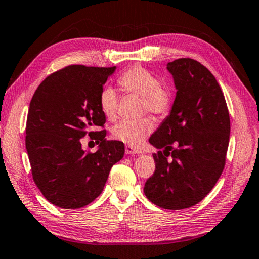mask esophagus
<instances>
[{
    "mask_svg": "<svg viewBox=\"0 0 259 259\" xmlns=\"http://www.w3.org/2000/svg\"><path fill=\"white\" fill-rule=\"evenodd\" d=\"M125 153L126 154H141L142 151L138 150V149H135V147L130 146V145H126L125 146Z\"/></svg>",
    "mask_w": 259,
    "mask_h": 259,
    "instance_id": "obj_1",
    "label": "esophagus"
}]
</instances>
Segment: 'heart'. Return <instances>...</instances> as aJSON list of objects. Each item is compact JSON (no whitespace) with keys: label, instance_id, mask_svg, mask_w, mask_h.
I'll list each match as a JSON object with an SVG mask.
<instances>
[{"label":"heart","instance_id":"1","mask_svg":"<svg viewBox=\"0 0 259 259\" xmlns=\"http://www.w3.org/2000/svg\"><path fill=\"white\" fill-rule=\"evenodd\" d=\"M117 84L125 93L142 98L143 112H149L158 117H165L173 107L171 92L160 83L159 78L146 69L135 65L118 77ZM101 112L108 120H115L117 114L118 96L113 88H104L99 96ZM154 129V122L150 117L137 121H122L114 126L113 136L130 146H138Z\"/></svg>","mask_w":259,"mask_h":259}]
</instances>
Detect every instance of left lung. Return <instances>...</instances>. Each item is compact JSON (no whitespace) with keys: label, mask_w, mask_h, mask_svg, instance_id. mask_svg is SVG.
<instances>
[{"label":"left lung","mask_w":259,"mask_h":259,"mask_svg":"<svg viewBox=\"0 0 259 259\" xmlns=\"http://www.w3.org/2000/svg\"><path fill=\"white\" fill-rule=\"evenodd\" d=\"M167 69L178 89L170 115L150 137L155 170L144 194L166 210L194 206L207 196L223 173L231 120L215 77L198 61L182 57Z\"/></svg>","instance_id":"1"}]
</instances>
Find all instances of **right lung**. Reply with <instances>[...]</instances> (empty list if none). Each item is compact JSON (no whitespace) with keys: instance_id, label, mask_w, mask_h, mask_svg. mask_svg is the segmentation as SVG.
Returning <instances> with one entry per match:
<instances>
[{"instance_id":"1","label":"right lung","mask_w":259,"mask_h":259,"mask_svg":"<svg viewBox=\"0 0 259 259\" xmlns=\"http://www.w3.org/2000/svg\"><path fill=\"white\" fill-rule=\"evenodd\" d=\"M114 70L68 65L45 78L32 97L25 129L32 178L55 206L70 210L92 203L124 155L122 142L105 139L106 116L99 106L102 86ZM96 126L103 130L91 132ZM86 134L101 143L94 154L81 149Z\"/></svg>"}]
</instances>
